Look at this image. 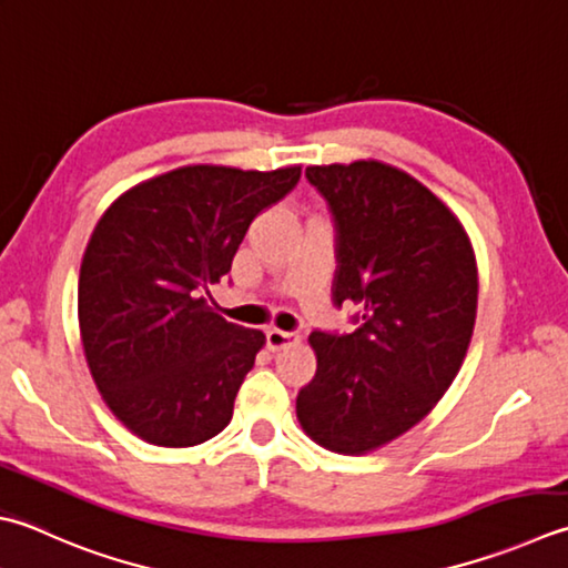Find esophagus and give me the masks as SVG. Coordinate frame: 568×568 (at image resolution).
<instances>
[{
  "label": "esophagus",
  "instance_id": "34e87169",
  "mask_svg": "<svg viewBox=\"0 0 568 568\" xmlns=\"http://www.w3.org/2000/svg\"><path fill=\"white\" fill-rule=\"evenodd\" d=\"M265 342H268V349L277 352L285 347H295V344H300V335L297 332H285V329L271 327L268 332H265Z\"/></svg>",
  "mask_w": 568,
  "mask_h": 568
}]
</instances>
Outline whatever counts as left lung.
Returning a JSON list of instances; mask_svg holds the SVG:
<instances>
[{
    "label": "left lung",
    "mask_w": 568,
    "mask_h": 568,
    "mask_svg": "<svg viewBox=\"0 0 568 568\" xmlns=\"http://www.w3.org/2000/svg\"><path fill=\"white\" fill-rule=\"evenodd\" d=\"M337 231L335 305L349 335L313 332L315 379L297 420L317 446L364 455L424 420L458 376L477 313V263L458 216L404 170L376 160L307 166Z\"/></svg>",
    "instance_id": "8db88e82"
}]
</instances>
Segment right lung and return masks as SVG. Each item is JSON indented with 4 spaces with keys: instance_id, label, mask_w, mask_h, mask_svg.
Segmentation results:
<instances>
[{
    "instance_id": "add662e5",
    "label": "right lung",
    "mask_w": 568,
    "mask_h": 568,
    "mask_svg": "<svg viewBox=\"0 0 568 568\" xmlns=\"http://www.w3.org/2000/svg\"><path fill=\"white\" fill-rule=\"evenodd\" d=\"M297 180L300 166L189 164L128 189L100 216L78 277V325L100 396L142 440L189 448L229 426L265 335L214 313L209 285Z\"/></svg>"
}]
</instances>
